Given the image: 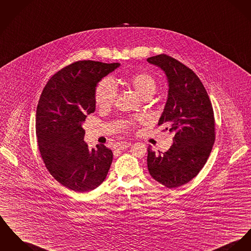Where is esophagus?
I'll use <instances>...</instances> for the list:
<instances>
[{"mask_svg": "<svg viewBox=\"0 0 251 251\" xmlns=\"http://www.w3.org/2000/svg\"><path fill=\"white\" fill-rule=\"evenodd\" d=\"M129 146H130V144H128V143H118L114 146V149L117 151H123V150L127 149Z\"/></svg>", "mask_w": 251, "mask_h": 251, "instance_id": "1", "label": "esophagus"}]
</instances>
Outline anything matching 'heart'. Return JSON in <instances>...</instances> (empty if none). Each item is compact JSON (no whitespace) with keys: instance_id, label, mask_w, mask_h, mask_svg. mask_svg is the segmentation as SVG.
<instances>
[{"instance_id":"obj_1","label":"heart","mask_w":251,"mask_h":251,"mask_svg":"<svg viewBox=\"0 0 251 251\" xmlns=\"http://www.w3.org/2000/svg\"><path fill=\"white\" fill-rule=\"evenodd\" d=\"M128 84L144 100L151 99L157 89V82L155 78L147 72H141L133 75ZM117 85L112 78H104L97 85L95 90V101L101 109L109 108L117 99Z\"/></svg>"}]
</instances>
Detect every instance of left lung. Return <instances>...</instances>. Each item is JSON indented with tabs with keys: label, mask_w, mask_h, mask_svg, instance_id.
I'll use <instances>...</instances> for the list:
<instances>
[{
	"label": "left lung",
	"mask_w": 251,
	"mask_h": 251,
	"mask_svg": "<svg viewBox=\"0 0 251 251\" xmlns=\"http://www.w3.org/2000/svg\"><path fill=\"white\" fill-rule=\"evenodd\" d=\"M161 67L168 81V97L158 126L174 132L170 149L161 154L151 146L148 167L152 178L168 188L188 183L205 165L215 141L211 101L199 77L167 54L148 58Z\"/></svg>",
	"instance_id": "obj_1"
}]
</instances>
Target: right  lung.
<instances>
[{
    "instance_id": "right-lung-1",
    "label": "right lung",
    "mask_w": 251,
    "mask_h": 251,
    "mask_svg": "<svg viewBox=\"0 0 251 251\" xmlns=\"http://www.w3.org/2000/svg\"><path fill=\"white\" fill-rule=\"evenodd\" d=\"M119 63L78 61L56 72L44 87L36 111V136L51 175L67 188L86 192L99 186L113 153L103 145L89 150L82 127L95 111L97 84Z\"/></svg>"
}]
</instances>
